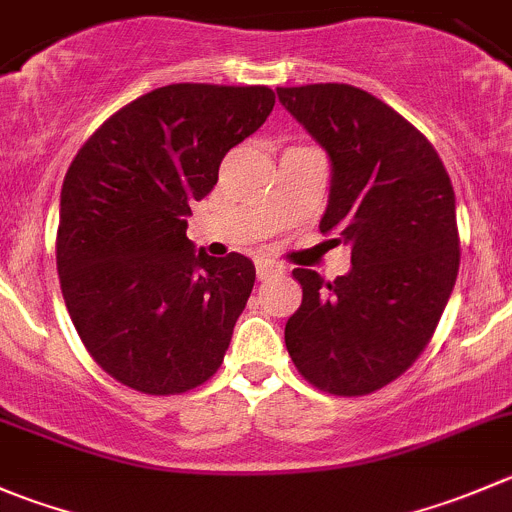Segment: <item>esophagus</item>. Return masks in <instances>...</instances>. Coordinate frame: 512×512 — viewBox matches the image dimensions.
Here are the masks:
<instances>
[{
    "mask_svg": "<svg viewBox=\"0 0 512 512\" xmlns=\"http://www.w3.org/2000/svg\"><path fill=\"white\" fill-rule=\"evenodd\" d=\"M255 270H257V280H267V277L272 275H280L282 265H277V262L272 260H257Z\"/></svg>",
    "mask_w": 512,
    "mask_h": 512,
    "instance_id": "1",
    "label": "esophagus"
}]
</instances>
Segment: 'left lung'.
<instances>
[{"mask_svg": "<svg viewBox=\"0 0 512 512\" xmlns=\"http://www.w3.org/2000/svg\"><path fill=\"white\" fill-rule=\"evenodd\" d=\"M277 97L332 162L320 232L352 247V270L332 282L292 270L302 305L287 352L315 388L370 395L418 360L448 305L460 267L453 185L423 132L365 89L305 84Z\"/></svg>", "mask_w": 512, "mask_h": 512, "instance_id": "1", "label": "left lung"}]
</instances>
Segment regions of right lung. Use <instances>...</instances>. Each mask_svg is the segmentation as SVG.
I'll return each instance as SVG.
<instances>
[{
    "instance_id": "1",
    "label": "right lung",
    "mask_w": 512,
    "mask_h": 512,
    "mask_svg": "<svg viewBox=\"0 0 512 512\" xmlns=\"http://www.w3.org/2000/svg\"><path fill=\"white\" fill-rule=\"evenodd\" d=\"M272 107L260 84H167L114 112L64 175V305L94 362L137 393H187L222 365L255 265L197 252L185 217Z\"/></svg>"
}]
</instances>
